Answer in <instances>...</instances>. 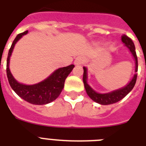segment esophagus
<instances>
[{"label": "esophagus", "mask_w": 146, "mask_h": 146, "mask_svg": "<svg viewBox=\"0 0 146 146\" xmlns=\"http://www.w3.org/2000/svg\"><path fill=\"white\" fill-rule=\"evenodd\" d=\"M83 63V58L82 57H77L74 60V64L76 65H80V64H82Z\"/></svg>", "instance_id": "34e87169"}]
</instances>
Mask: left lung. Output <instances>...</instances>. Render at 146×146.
<instances>
[{
    "instance_id": "1",
    "label": "left lung",
    "mask_w": 146,
    "mask_h": 146,
    "mask_svg": "<svg viewBox=\"0 0 146 146\" xmlns=\"http://www.w3.org/2000/svg\"><path fill=\"white\" fill-rule=\"evenodd\" d=\"M121 41L123 42L124 46L127 47V49L129 50V52L131 53L132 56L133 57L134 60H135V73H136L138 71V60H137L136 48H135L133 42L129 37H127V35H123L121 37ZM83 70L84 72H83L82 80H83V83H84V86L87 95L92 101L100 104H102V105L114 104V103H117L121 99H123L127 94H129L131 92L132 89H133L134 86L136 84V78H137V74L135 73L132 78V80L125 86L111 91L110 92H107V93H98L88 84V69L86 66H83Z\"/></svg>"
}]
</instances>
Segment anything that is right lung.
Returning a JSON list of instances; mask_svg holds the SVG:
<instances>
[{
	"mask_svg": "<svg viewBox=\"0 0 146 146\" xmlns=\"http://www.w3.org/2000/svg\"><path fill=\"white\" fill-rule=\"evenodd\" d=\"M27 33L28 31H26L17 35L9 50L7 60V76L8 81L13 90L26 102L38 105L47 104L54 101L61 93L65 80L73 70L74 65L71 64L68 66L57 69L45 80L35 84L26 85L18 82L10 72V60L15 44Z\"/></svg>",
	"mask_w": 146,
	"mask_h": 146,
	"instance_id": "add662e5",
	"label": "right lung"
}]
</instances>
